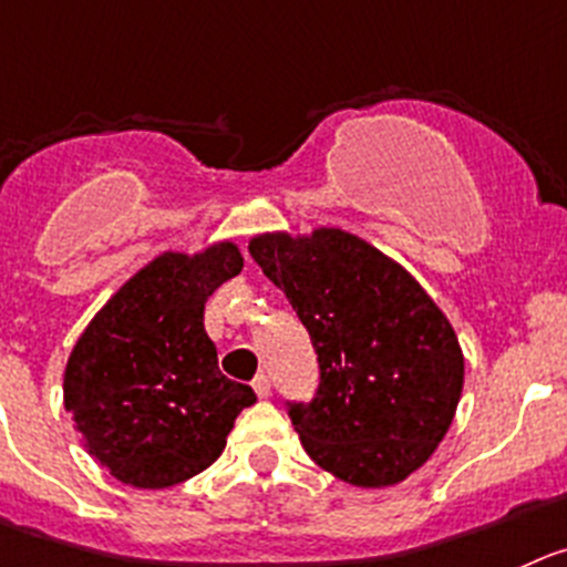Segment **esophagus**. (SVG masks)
<instances>
[{
	"label": "esophagus",
	"mask_w": 567,
	"mask_h": 567,
	"mask_svg": "<svg viewBox=\"0 0 567 567\" xmlns=\"http://www.w3.org/2000/svg\"><path fill=\"white\" fill-rule=\"evenodd\" d=\"M251 385H254V391H257L259 400H266V396H271V380H268L266 374H257Z\"/></svg>",
	"instance_id": "1"
}]
</instances>
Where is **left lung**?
Listing matches in <instances>:
<instances>
[{"instance_id": "obj_1", "label": "left lung", "mask_w": 567, "mask_h": 567, "mask_svg": "<svg viewBox=\"0 0 567 567\" xmlns=\"http://www.w3.org/2000/svg\"><path fill=\"white\" fill-rule=\"evenodd\" d=\"M248 254L319 355V391L290 405L308 456L363 489L416 473L451 431L464 385L447 316L396 259L336 226L254 235Z\"/></svg>"}]
</instances>
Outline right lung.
Here are the masks:
<instances>
[{"instance_id": "right-lung-1", "label": "right lung", "mask_w": 567, "mask_h": 567, "mask_svg": "<svg viewBox=\"0 0 567 567\" xmlns=\"http://www.w3.org/2000/svg\"><path fill=\"white\" fill-rule=\"evenodd\" d=\"M243 271L237 243L162 251L94 313L63 369V409L116 481L167 489L224 453L251 385L226 380L204 305Z\"/></svg>"}]
</instances>
